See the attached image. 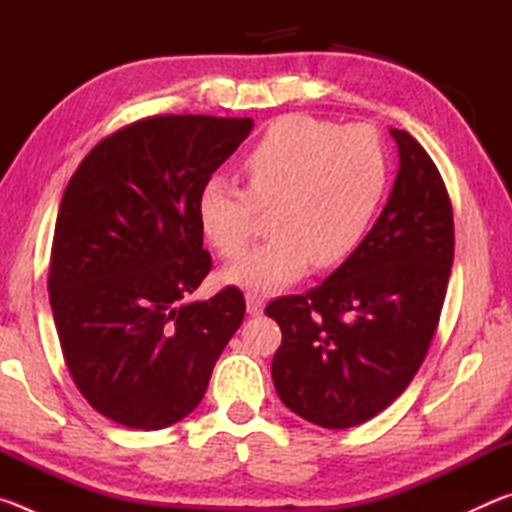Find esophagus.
I'll use <instances>...</instances> for the list:
<instances>
[{
	"instance_id": "1",
	"label": "esophagus",
	"mask_w": 512,
	"mask_h": 512,
	"mask_svg": "<svg viewBox=\"0 0 512 512\" xmlns=\"http://www.w3.org/2000/svg\"><path fill=\"white\" fill-rule=\"evenodd\" d=\"M246 302H248V314L250 316H259L264 311V298L262 296H255V293H250Z\"/></svg>"
}]
</instances>
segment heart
Listing matches in <instances>:
<instances>
[{
	"mask_svg": "<svg viewBox=\"0 0 512 512\" xmlns=\"http://www.w3.org/2000/svg\"><path fill=\"white\" fill-rule=\"evenodd\" d=\"M246 192L214 176L198 194L205 239L225 259L246 253L259 212H271V241L225 271L250 291H273L307 271L332 268L366 239L386 192L379 135L309 115L280 117L241 158Z\"/></svg>",
	"mask_w": 512,
	"mask_h": 512,
	"instance_id": "heart-1",
	"label": "heart"
}]
</instances>
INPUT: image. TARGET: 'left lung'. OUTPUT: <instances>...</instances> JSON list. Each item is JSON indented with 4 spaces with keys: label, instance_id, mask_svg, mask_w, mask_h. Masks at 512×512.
Here are the masks:
<instances>
[{
    "label": "left lung",
    "instance_id": "obj_1",
    "mask_svg": "<svg viewBox=\"0 0 512 512\" xmlns=\"http://www.w3.org/2000/svg\"><path fill=\"white\" fill-rule=\"evenodd\" d=\"M391 198L361 246L302 296L266 305L282 329L273 357L280 400L325 429L375 418L427 357L454 262V212L443 176L406 131Z\"/></svg>",
    "mask_w": 512,
    "mask_h": 512
}]
</instances>
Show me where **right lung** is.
I'll list each match as a JSON object with an SVG mask.
<instances>
[{"label":"right lung","instance_id":"add662e5","mask_svg":"<svg viewBox=\"0 0 512 512\" xmlns=\"http://www.w3.org/2000/svg\"><path fill=\"white\" fill-rule=\"evenodd\" d=\"M250 128L248 117H144L101 140L69 178L49 302L69 375L112 422L151 431L183 420L244 320L237 287L187 296L212 271L198 194Z\"/></svg>","mask_w":512,"mask_h":512}]
</instances>
